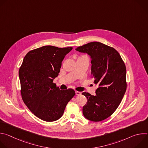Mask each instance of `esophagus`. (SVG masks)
Returning <instances> with one entry per match:
<instances>
[{
	"label": "esophagus",
	"instance_id": "obj_1",
	"mask_svg": "<svg viewBox=\"0 0 148 148\" xmlns=\"http://www.w3.org/2000/svg\"><path fill=\"white\" fill-rule=\"evenodd\" d=\"M75 94H76V95H80L81 94V92H79V91H75Z\"/></svg>",
	"mask_w": 148,
	"mask_h": 148
}]
</instances>
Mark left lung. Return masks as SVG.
I'll list each match as a JSON object with an SVG mask.
<instances>
[{
  "instance_id": "obj_1",
  "label": "left lung",
  "mask_w": 148,
  "mask_h": 148,
  "mask_svg": "<svg viewBox=\"0 0 148 148\" xmlns=\"http://www.w3.org/2000/svg\"><path fill=\"white\" fill-rule=\"evenodd\" d=\"M75 50L91 56V77L99 86L95 95L82 93L87 98L82 108L83 115L91 121H103L115 111L125 93V64L115 49L99 42H91Z\"/></svg>"
}]
</instances>
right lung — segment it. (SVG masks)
Masks as SVG:
<instances>
[{
    "instance_id": "right-lung-1",
    "label": "right lung",
    "mask_w": 148,
    "mask_h": 148,
    "mask_svg": "<svg viewBox=\"0 0 148 148\" xmlns=\"http://www.w3.org/2000/svg\"><path fill=\"white\" fill-rule=\"evenodd\" d=\"M73 48L45 46L25 56L18 75L22 99L31 112L46 122L60 119L75 95L73 89L61 90L53 82L61 62Z\"/></svg>"
}]
</instances>
